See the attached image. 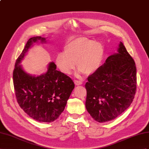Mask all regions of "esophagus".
<instances>
[{
  "label": "esophagus",
  "instance_id": "34e87169",
  "mask_svg": "<svg viewBox=\"0 0 149 149\" xmlns=\"http://www.w3.org/2000/svg\"><path fill=\"white\" fill-rule=\"evenodd\" d=\"M74 83L77 86H79V85H81L82 84V81H79V80H75Z\"/></svg>",
  "mask_w": 149,
  "mask_h": 149
}]
</instances>
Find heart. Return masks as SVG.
I'll return each instance as SVG.
<instances>
[{
	"label": "heart",
	"instance_id": "b5f03b06",
	"mask_svg": "<svg viewBox=\"0 0 149 149\" xmlns=\"http://www.w3.org/2000/svg\"><path fill=\"white\" fill-rule=\"evenodd\" d=\"M104 55V46L100 42L86 37H77L67 42L64 52L57 54L55 63L64 74H70L77 62L79 72L90 75L100 68Z\"/></svg>",
	"mask_w": 149,
	"mask_h": 149
}]
</instances>
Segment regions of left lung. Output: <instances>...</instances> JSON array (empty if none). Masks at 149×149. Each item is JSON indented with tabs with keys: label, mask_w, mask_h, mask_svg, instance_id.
Masks as SVG:
<instances>
[{
	"label": "left lung",
	"mask_w": 149,
	"mask_h": 149,
	"mask_svg": "<svg viewBox=\"0 0 149 149\" xmlns=\"http://www.w3.org/2000/svg\"><path fill=\"white\" fill-rule=\"evenodd\" d=\"M87 81L86 107L94 120H113L130 106L136 90V68L123 43L118 53L109 56Z\"/></svg>",
	"instance_id": "obj_1"
}]
</instances>
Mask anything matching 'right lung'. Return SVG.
Wrapping results in <instances>:
<instances>
[{
  "mask_svg": "<svg viewBox=\"0 0 149 149\" xmlns=\"http://www.w3.org/2000/svg\"><path fill=\"white\" fill-rule=\"evenodd\" d=\"M45 38H31L18 56L13 71L15 94L19 105L34 120L50 123L56 120L65 108L67 100L74 89L70 77L56 70L54 62L49 64L45 74L33 77L24 72L21 61L34 42Z\"/></svg>",
  "mask_w": 149,
  "mask_h": 149,
  "instance_id": "obj_1",
  "label": "right lung"
}]
</instances>
